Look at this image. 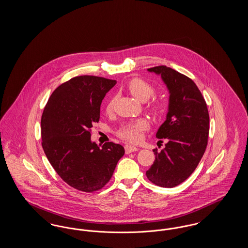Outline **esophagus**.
<instances>
[{"label": "esophagus", "mask_w": 248, "mask_h": 248, "mask_svg": "<svg viewBox=\"0 0 248 248\" xmlns=\"http://www.w3.org/2000/svg\"><path fill=\"white\" fill-rule=\"evenodd\" d=\"M124 150H125V154H129L131 153H134V152H137V151H139V149L137 148V147H135V146H132V145H125L124 146Z\"/></svg>", "instance_id": "34e87169"}]
</instances>
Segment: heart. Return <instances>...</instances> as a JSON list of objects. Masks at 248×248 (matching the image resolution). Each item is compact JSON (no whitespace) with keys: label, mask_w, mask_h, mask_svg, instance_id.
<instances>
[{"label":"heart","mask_w":248,"mask_h":248,"mask_svg":"<svg viewBox=\"0 0 248 248\" xmlns=\"http://www.w3.org/2000/svg\"><path fill=\"white\" fill-rule=\"evenodd\" d=\"M126 87L131 94L137 99L145 101L154 93V86L151 83L140 78H133L126 84ZM115 103V97L109 99L106 107L107 112H111ZM152 109L155 113H160L163 110L161 102L155 101L152 105ZM149 128V123L145 119H138L124 124L118 131V136L129 142H138L141 140L142 132Z\"/></svg>","instance_id":"heart-1"}]
</instances>
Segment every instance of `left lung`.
Returning a JSON list of instances; mask_svg holds the SVG:
<instances>
[{"instance_id": "8db88e82", "label": "left lung", "mask_w": 248, "mask_h": 248, "mask_svg": "<svg viewBox=\"0 0 248 248\" xmlns=\"http://www.w3.org/2000/svg\"><path fill=\"white\" fill-rule=\"evenodd\" d=\"M148 71L161 75L169 91V104L166 119L156 133L157 139L168 142L161 152L154 149V165L146 176L157 186L173 188L192 174L205 152L208 109L199 88L189 77L166 66Z\"/></svg>"}]
</instances>
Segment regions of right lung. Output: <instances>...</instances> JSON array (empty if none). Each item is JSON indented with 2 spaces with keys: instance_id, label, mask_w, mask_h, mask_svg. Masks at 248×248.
Masks as SVG:
<instances>
[{
  "instance_id": "1",
  "label": "right lung",
  "mask_w": 248,
  "mask_h": 248,
  "mask_svg": "<svg viewBox=\"0 0 248 248\" xmlns=\"http://www.w3.org/2000/svg\"><path fill=\"white\" fill-rule=\"evenodd\" d=\"M115 80L77 76L52 93L41 120L42 146L49 163L68 185L93 192L112 177L124 156L122 145L91 141V128L100 117V105Z\"/></svg>"
}]
</instances>
